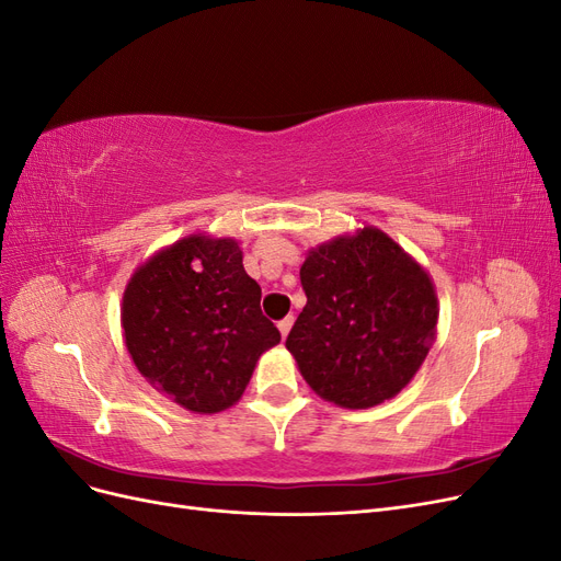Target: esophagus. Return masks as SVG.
I'll return each instance as SVG.
<instances>
[{
  "mask_svg": "<svg viewBox=\"0 0 561 561\" xmlns=\"http://www.w3.org/2000/svg\"><path fill=\"white\" fill-rule=\"evenodd\" d=\"M293 322H295V318H293V316H287V318L278 320V330H280V336H283V339L287 336V332H290V328H293Z\"/></svg>",
  "mask_w": 561,
  "mask_h": 561,
  "instance_id": "1",
  "label": "esophagus"
}]
</instances>
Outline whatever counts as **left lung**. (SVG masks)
Returning <instances> with one entry per match:
<instances>
[{"label": "left lung", "mask_w": 561, "mask_h": 561, "mask_svg": "<svg viewBox=\"0 0 561 561\" xmlns=\"http://www.w3.org/2000/svg\"><path fill=\"white\" fill-rule=\"evenodd\" d=\"M307 307L287 334L301 377L346 410L398 396L437 330L431 276L377 227L309 250L299 271Z\"/></svg>", "instance_id": "1"}]
</instances>
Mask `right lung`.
<instances>
[{"instance_id": "right-lung-1", "label": "right lung", "mask_w": 561, "mask_h": 561, "mask_svg": "<svg viewBox=\"0 0 561 561\" xmlns=\"http://www.w3.org/2000/svg\"><path fill=\"white\" fill-rule=\"evenodd\" d=\"M260 299L239 243L192 233L135 268L122 307L126 348L165 398L196 414L222 412L280 342Z\"/></svg>"}]
</instances>
